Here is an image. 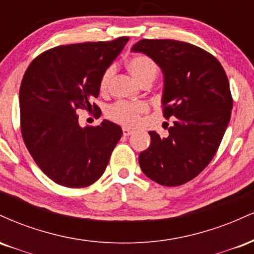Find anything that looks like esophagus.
I'll use <instances>...</instances> for the list:
<instances>
[{
  "mask_svg": "<svg viewBox=\"0 0 254 254\" xmlns=\"http://www.w3.org/2000/svg\"><path fill=\"white\" fill-rule=\"evenodd\" d=\"M133 132H135V131L129 129V127H123V135L124 136H130V135H132Z\"/></svg>",
  "mask_w": 254,
  "mask_h": 254,
  "instance_id": "1",
  "label": "esophagus"
}]
</instances>
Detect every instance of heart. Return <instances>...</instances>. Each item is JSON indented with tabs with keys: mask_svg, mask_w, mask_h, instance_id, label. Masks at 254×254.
<instances>
[{
	"mask_svg": "<svg viewBox=\"0 0 254 254\" xmlns=\"http://www.w3.org/2000/svg\"><path fill=\"white\" fill-rule=\"evenodd\" d=\"M127 66L133 78L141 84L147 82V81L153 82L154 78L156 77L157 71H159L156 63L144 55H135V56L130 57L127 62ZM113 74H115V66L113 65L109 66L103 72L100 83H99L101 92H105L109 88ZM147 111L148 106L144 103L118 101L107 109V117L119 124L131 127V125H135L139 121L141 116Z\"/></svg>",
	"mask_w": 254,
	"mask_h": 254,
	"instance_id": "heart-1",
	"label": "heart"
}]
</instances>
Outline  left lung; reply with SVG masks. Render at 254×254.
Returning a JSON list of instances; mask_svg holds the SVG:
<instances>
[{"label":"left lung","instance_id":"1","mask_svg":"<svg viewBox=\"0 0 254 254\" xmlns=\"http://www.w3.org/2000/svg\"><path fill=\"white\" fill-rule=\"evenodd\" d=\"M155 62L164 75V117L173 118L170 135L149 131L150 145L138 156L149 179L179 186L210 164L230 121L233 99L220 62L192 44L142 39L131 49Z\"/></svg>","mask_w":254,"mask_h":254}]
</instances>
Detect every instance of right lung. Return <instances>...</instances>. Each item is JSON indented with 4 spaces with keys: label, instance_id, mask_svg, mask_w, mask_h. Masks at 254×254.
Here are the masks:
<instances>
[{
    "label": "right lung",
    "instance_id": "obj_1",
    "mask_svg": "<svg viewBox=\"0 0 254 254\" xmlns=\"http://www.w3.org/2000/svg\"><path fill=\"white\" fill-rule=\"evenodd\" d=\"M129 37L80 43L45 51L30 64L20 86L22 138L38 167L58 185L86 188L104 174L123 131L104 119L78 124V109L98 111L103 72Z\"/></svg>",
    "mask_w": 254,
    "mask_h": 254
}]
</instances>
